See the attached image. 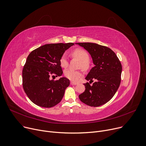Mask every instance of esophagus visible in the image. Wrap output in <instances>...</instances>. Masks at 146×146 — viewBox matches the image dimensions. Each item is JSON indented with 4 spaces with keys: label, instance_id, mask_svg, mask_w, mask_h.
I'll return each mask as SVG.
<instances>
[{
    "label": "esophagus",
    "instance_id": "34e87169",
    "mask_svg": "<svg viewBox=\"0 0 146 146\" xmlns=\"http://www.w3.org/2000/svg\"><path fill=\"white\" fill-rule=\"evenodd\" d=\"M70 84L72 85H78V82H73V81H71L70 82Z\"/></svg>",
    "mask_w": 146,
    "mask_h": 146
}]
</instances>
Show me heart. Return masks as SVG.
<instances>
[{
    "instance_id": "b5f03b06",
    "label": "heart",
    "mask_w": 146,
    "mask_h": 146,
    "mask_svg": "<svg viewBox=\"0 0 146 146\" xmlns=\"http://www.w3.org/2000/svg\"><path fill=\"white\" fill-rule=\"evenodd\" d=\"M72 55L74 57L78 58L80 61V64L79 65L80 67H82L84 69L88 68V61L90 60V57H89L88 54L85 50L80 48L76 49L74 50H73ZM60 62L61 66L62 67L66 68L68 66V61L66 54H64L61 56L60 60ZM64 75L68 79L73 81H76L82 76V73L79 70H74L72 69H67L64 71Z\"/></svg>"
}]
</instances>
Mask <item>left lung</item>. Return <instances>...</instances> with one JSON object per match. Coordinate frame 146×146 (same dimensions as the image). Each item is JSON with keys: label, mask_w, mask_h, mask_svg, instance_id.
<instances>
[{"label": "left lung", "mask_w": 146, "mask_h": 146, "mask_svg": "<svg viewBox=\"0 0 146 146\" xmlns=\"http://www.w3.org/2000/svg\"><path fill=\"white\" fill-rule=\"evenodd\" d=\"M90 54L95 66L85 79V91L79 96L82 103L91 107H98L110 101L115 94L121 81L122 64L113 50L94 43H77ZM96 82L90 84L92 80Z\"/></svg>", "instance_id": "obj_1"}]
</instances>
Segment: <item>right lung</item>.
Returning <instances> with one entry per match:
<instances>
[{
    "mask_svg": "<svg viewBox=\"0 0 146 146\" xmlns=\"http://www.w3.org/2000/svg\"><path fill=\"white\" fill-rule=\"evenodd\" d=\"M73 43H50L31 51L23 69V86L29 98L42 107L50 108L58 104L70 80L66 78L51 80L50 76L62 74L60 60Z\"/></svg>",
    "mask_w": 146,
    "mask_h": 146,
    "instance_id": "1",
    "label": "right lung"
}]
</instances>
